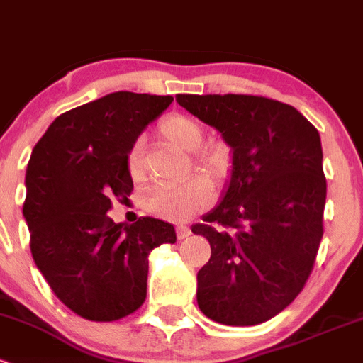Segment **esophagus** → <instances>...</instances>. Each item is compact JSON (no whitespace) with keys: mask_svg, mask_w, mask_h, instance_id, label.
<instances>
[{"mask_svg":"<svg viewBox=\"0 0 363 363\" xmlns=\"http://www.w3.org/2000/svg\"><path fill=\"white\" fill-rule=\"evenodd\" d=\"M190 233H192V230H190V227H186V225H177V236H178V239L189 238Z\"/></svg>","mask_w":363,"mask_h":363,"instance_id":"34e87169","label":"esophagus"}]
</instances>
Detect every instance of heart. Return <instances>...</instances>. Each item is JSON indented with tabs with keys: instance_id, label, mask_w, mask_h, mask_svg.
I'll return each mask as SVG.
<instances>
[{
	"instance_id": "heart-1",
	"label": "heart",
	"mask_w": 363,
	"mask_h": 363,
	"mask_svg": "<svg viewBox=\"0 0 363 363\" xmlns=\"http://www.w3.org/2000/svg\"><path fill=\"white\" fill-rule=\"evenodd\" d=\"M164 140L183 152H190V160L196 167L213 178H220L229 166V150L222 141H203V127L185 115H171L159 127ZM127 171L134 180L143 177V150L134 143L127 152ZM213 189L201 174L171 185H155L148 190L145 206L152 215L169 222H185L196 213L211 206Z\"/></svg>"
}]
</instances>
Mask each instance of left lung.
Returning a JSON list of instances; mask_svg holds the SVG:
<instances>
[{
    "label": "left lung",
    "instance_id": "1",
    "mask_svg": "<svg viewBox=\"0 0 363 363\" xmlns=\"http://www.w3.org/2000/svg\"><path fill=\"white\" fill-rule=\"evenodd\" d=\"M177 101L233 152L222 201L192 225L211 246L197 272V304L218 323H264L302 292L315 265L327 197L320 134L294 106L262 96Z\"/></svg>",
    "mask_w": 363,
    "mask_h": 363
}]
</instances>
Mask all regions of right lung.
Here are the masks:
<instances>
[{"label":"right lung","instance_id":"add662e5","mask_svg":"<svg viewBox=\"0 0 363 363\" xmlns=\"http://www.w3.org/2000/svg\"><path fill=\"white\" fill-rule=\"evenodd\" d=\"M171 96L118 91L59 115L33 148L22 213L36 267L78 316L115 321L147 297L148 255L177 241L171 223L141 216L133 225L106 215L127 199V152L171 104Z\"/></svg>","mask_w":363,"mask_h":363}]
</instances>
